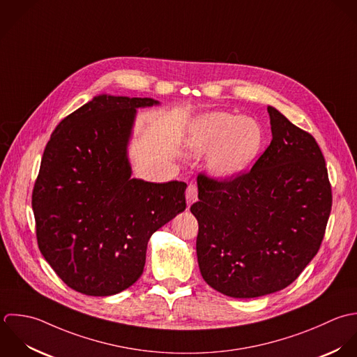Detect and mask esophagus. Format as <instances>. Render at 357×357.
Masks as SVG:
<instances>
[{
    "label": "esophagus",
    "instance_id": "obj_1",
    "mask_svg": "<svg viewBox=\"0 0 357 357\" xmlns=\"http://www.w3.org/2000/svg\"><path fill=\"white\" fill-rule=\"evenodd\" d=\"M185 198H187V205H192L197 199H198V188L195 184H190L187 187V191H185Z\"/></svg>",
    "mask_w": 357,
    "mask_h": 357
}]
</instances>
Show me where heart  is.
I'll return each mask as SVG.
<instances>
[{
    "label": "heart",
    "instance_id": "b5f03b06",
    "mask_svg": "<svg viewBox=\"0 0 357 357\" xmlns=\"http://www.w3.org/2000/svg\"><path fill=\"white\" fill-rule=\"evenodd\" d=\"M263 141L257 120L229 112L198 116L184 135V145L192 155L209 153L206 169L219 180H230L245 172L257 159Z\"/></svg>",
    "mask_w": 357,
    "mask_h": 357
}]
</instances>
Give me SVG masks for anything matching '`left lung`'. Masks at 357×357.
<instances>
[{"label":"left lung","mask_w":357,"mask_h":357,"mask_svg":"<svg viewBox=\"0 0 357 357\" xmlns=\"http://www.w3.org/2000/svg\"><path fill=\"white\" fill-rule=\"evenodd\" d=\"M271 142L250 172L231 181L198 176L191 206L204 280L249 299L284 289L316 256L333 195L316 139L267 107Z\"/></svg>","instance_id":"8db88e82"}]
</instances>
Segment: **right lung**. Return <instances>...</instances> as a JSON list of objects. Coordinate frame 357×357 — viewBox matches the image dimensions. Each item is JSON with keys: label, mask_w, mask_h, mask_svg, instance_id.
Listing matches in <instances>:
<instances>
[{"label": "right lung", "mask_w": 357, "mask_h": 357, "mask_svg": "<svg viewBox=\"0 0 357 357\" xmlns=\"http://www.w3.org/2000/svg\"><path fill=\"white\" fill-rule=\"evenodd\" d=\"M153 105L160 102L100 94L62 120L44 149L31 199L38 248L80 294L131 287L151 236L185 209V183L131 177L137 109Z\"/></svg>", "instance_id": "1"}]
</instances>
